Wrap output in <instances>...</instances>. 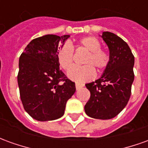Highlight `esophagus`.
Returning a JSON list of instances; mask_svg holds the SVG:
<instances>
[{
  "instance_id": "1",
  "label": "esophagus",
  "mask_w": 148,
  "mask_h": 148,
  "mask_svg": "<svg viewBox=\"0 0 148 148\" xmlns=\"http://www.w3.org/2000/svg\"><path fill=\"white\" fill-rule=\"evenodd\" d=\"M83 86H84L83 84L75 83V87H76V89H77V90H79L80 88H82V87H83Z\"/></svg>"
}]
</instances>
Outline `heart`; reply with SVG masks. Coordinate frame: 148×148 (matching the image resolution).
<instances>
[{"label":"heart","instance_id":"obj_1","mask_svg":"<svg viewBox=\"0 0 148 148\" xmlns=\"http://www.w3.org/2000/svg\"><path fill=\"white\" fill-rule=\"evenodd\" d=\"M77 44L88 51L84 59V66H76L68 72L71 80L77 82H85L93 79L95 70L101 73L109 66L110 55L108 51L101 47V42L94 36H86L77 41ZM74 49L69 42H64L58 48L57 58L58 63L64 71H68L74 62Z\"/></svg>","mask_w":148,"mask_h":148}]
</instances>
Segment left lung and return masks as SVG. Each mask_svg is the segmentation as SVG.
<instances>
[{"instance_id": "left-lung-1", "label": "left lung", "mask_w": 148, "mask_h": 148, "mask_svg": "<svg viewBox=\"0 0 148 148\" xmlns=\"http://www.w3.org/2000/svg\"><path fill=\"white\" fill-rule=\"evenodd\" d=\"M102 38L109 47L110 61L99 79L86 84L90 97L85 112L90 117L109 120L117 116L129 101L135 58L127 42L116 35L104 32Z\"/></svg>"}]
</instances>
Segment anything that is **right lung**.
<instances>
[{
    "label": "right lung",
    "instance_id": "1",
    "mask_svg": "<svg viewBox=\"0 0 148 148\" xmlns=\"http://www.w3.org/2000/svg\"><path fill=\"white\" fill-rule=\"evenodd\" d=\"M69 35H46L32 39L19 59L17 82L24 109L39 121H53L64 114L75 83L59 68L58 43Z\"/></svg>",
    "mask_w": 148,
    "mask_h": 148
}]
</instances>
